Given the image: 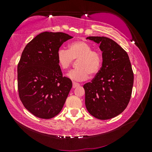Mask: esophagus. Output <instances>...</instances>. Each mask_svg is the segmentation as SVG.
Wrapping results in <instances>:
<instances>
[{
  "label": "esophagus",
  "mask_w": 152,
  "mask_h": 152,
  "mask_svg": "<svg viewBox=\"0 0 152 152\" xmlns=\"http://www.w3.org/2000/svg\"><path fill=\"white\" fill-rule=\"evenodd\" d=\"M80 86V84H78V83H76V82H72V88H76V87H77Z\"/></svg>",
  "instance_id": "1"
}]
</instances>
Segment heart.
I'll list each match as a JSON object with an SVG mask.
<instances>
[{"label": "heart", "mask_w": 152, "mask_h": 152, "mask_svg": "<svg viewBox=\"0 0 152 152\" xmlns=\"http://www.w3.org/2000/svg\"><path fill=\"white\" fill-rule=\"evenodd\" d=\"M57 60L60 68L66 70L77 60V68L68 72L67 76L74 81H84L88 75L95 76L100 71L103 58L99 51L93 50L92 46L86 41L79 40L70 43L68 50L59 48L57 53Z\"/></svg>", "instance_id": "1"}]
</instances>
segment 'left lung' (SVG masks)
Instances as JSON below:
<instances>
[{"label": "left lung", "instance_id": "obj_1", "mask_svg": "<svg viewBox=\"0 0 152 152\" xmlns=\"http://www.w3.org/2000/svg\"><path fill=\"white\" fill-rule=\"evenodd\" d=\"M86 39L99 43L102 66L91 82L84 85L85 104L88 113L99 120L113 118L122 113L131 99L134 72L126 52L104 37Z\"/></svg>", "mask_w": 152, "mask_h": 152}]
</instances>
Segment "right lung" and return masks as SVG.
Wrapping results in <instances>:
<instances>
[{"instance_id":"1","label":"right lung","mask_w":152,"mask_h":152,"mask_svg":"<svg viewBox=\"0 0 152 152\" xmlns=\"http://www.w3.org/2000/svg\"><path fill=\"white\" fill-rule=\"evenodd\" d=\"M72 37L64 32L41 33L30 41L18 64V91L25 108L42 119H50L61 111L72 88L63 77L57 60V50Z\"/></svg>"}]
</instances>
